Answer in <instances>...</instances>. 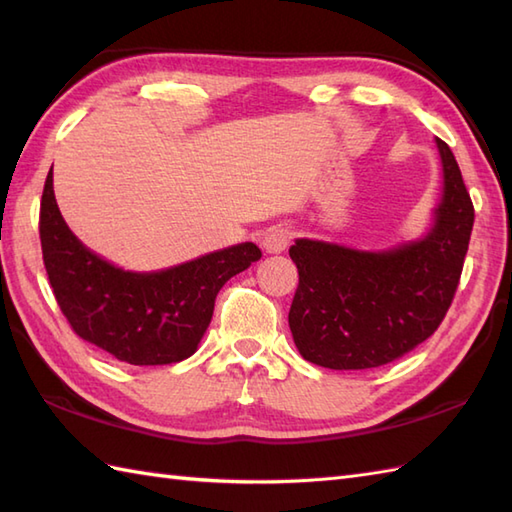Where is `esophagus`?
<instances>
[{
    "label": "esophagus",
    "mask_w": 512,
    "mask_h": 512,
    "mask_svg": "<svg viewBox=\"0 0 512 512\" xmlns=\"http://www.w3.org/2000/svg\"><path fill=\"white\" fill-rule=\"evenodd\" d=\"M290 244V233L286 228H268L262 237V248L268 255H279L284 253Z\"/></svg>",
    "instance_id": "1"
}]
</instances>
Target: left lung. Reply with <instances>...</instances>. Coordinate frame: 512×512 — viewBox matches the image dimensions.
Listing matches in <instances>:
<instances>
[{"instance_id":"left-lung-1","label":"left lung","mask_w":512,"mask_h":512,"mask_svg":"<svg viewBox=\"0 0 512 512\" xmlns=\"http://www.w3.org/2000/svg\"><path fill=\"white\" fill-rule=\"evenodd\" d=\"M442 195L429 231L385 250L299 237L288 323L299 354L330 369L391 363L438 330L462 275L473 202L453 151L436 138Z\"/></svg>"}]
</instances>
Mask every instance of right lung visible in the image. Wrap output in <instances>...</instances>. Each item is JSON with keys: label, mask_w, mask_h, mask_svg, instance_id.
<instances>
[{"label": "right lung", "mask_w": 512, "mask_h": 512, "mask_svg": "<svg viewBox=\"0 0 512 512\" xmlns=\"http://www.w3.org/2000/svg\"><path fill=\"white\" fill-rule=\"evenodd\" d=\"M39 235L50 286L72 330L129 365H171L198 352L217 292L262 257L253 242H242L171 268L125 270L70 231L54 200L52 171Z\"/></svg>", "instance_id": "obj_1"}]
</instances>
